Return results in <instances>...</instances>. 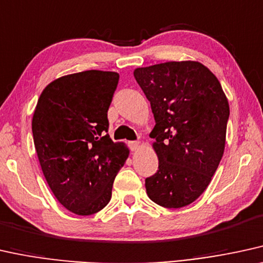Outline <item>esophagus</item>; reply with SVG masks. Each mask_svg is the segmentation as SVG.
Masks as SVG:
<instances>
[{
  "instance_id": "1",
  "label": "esophagus",
  "mask_w": 263,
  "mask_h": 263,
  "mask_svg": "<svg viewBox=\"0 0 263 263\" xmlns=\"http://www.w3.org/2000/svg\"><path fill=\"white\" fill-rule=\"evenodd\" d=\"M128 147L131 149L132 152H136L139 147V142L137 141H132V142H128Z\"/></svg>"
}]
</instances>
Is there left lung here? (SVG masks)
Segmentation results:
<instances>
[{
	"instance_id": "obj_1",
	"label": "left lung",
	"mask_w": 263,
	"mask_h": 263,
	"mask_svg": "<svg viewBox=\"0 0 263 263\" xmlns=\"http://www.w3.org/2000/svg\"><path fill=\"white\" fill-rule=\"evenodd\" d=\"M151 102L155 175L145 178L151 200L178 209L208 188L224 152L229 118L220 81L199 62H166L134 71Z\"/></svg>"
}]
</instances>
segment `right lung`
Returning a JSON list of instances; mask_svg holds the SVG:
<instances>
[{
	"label": "right lung",
	"instance_id": "obj_1",
	"mask_svg": "<svg viewBox=\"0 0 263 263\" xmlns=\"http://www.w3.org/2000/svg\"><path fill=\"white\" fill-rule=\"evenodd\" d=\"M118 82L114 71L62 76L46 86L35 108L32 136L43 176L57 200L76 215L107 206L128 158V148L107 134Z\"/></svg>",
	"mask_w": 263,
	"mask_h": 263
}]
</instances>
